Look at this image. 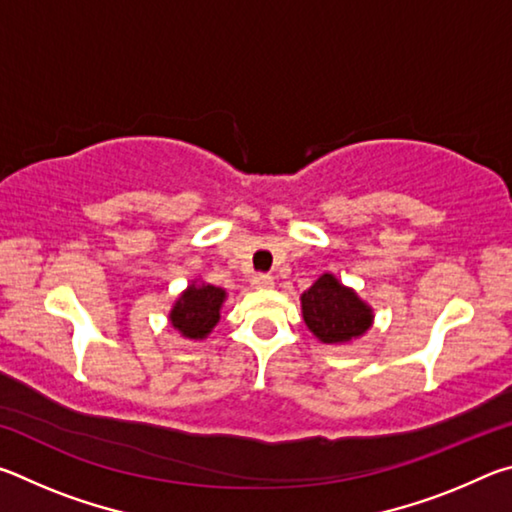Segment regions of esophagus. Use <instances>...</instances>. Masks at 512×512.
Here are the masks:
<instances>
[{"instance_id":"esophagus-1","label":"esophagus","mask_w":512,"mask_h":512,"mask_svg":"<svg viewBox=\"0 0 512 512\" xmlns=\"http://www.w3.org/2000/svg\"><path fill=\"white\" fill-rule=\"evenodd\" d=\"M253 284L257 289H273V277L268 275V273H257L255 277H253Z\"/></svg>"}]
</instances>
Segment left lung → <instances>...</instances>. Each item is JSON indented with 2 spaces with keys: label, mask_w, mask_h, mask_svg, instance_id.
I'll list each match as a JSON object with an SVG mask.
<instances>
[{
  "label": "left lung",
  "mask_w": 512,
  "mask_h": 512,
  "mask_svg": "<svg viewBox=\"0 0 512 512\" xmlns=\"http://www.w3.org/2000/svg\"><path fill=\"white\" fill-rule=\"evenodd\" d=\"M302 318L323 343H345L361 336L372 323V311L345 289L334 275H320L314 287L302 293Z\"/></svg>",
  "instance_id": "obj_1"
}]
</instances>
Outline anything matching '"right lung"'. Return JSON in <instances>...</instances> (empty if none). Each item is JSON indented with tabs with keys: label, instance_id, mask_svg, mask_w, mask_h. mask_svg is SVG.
I'll return each instance as SVG.
<instances>
[{
	"label": "right lung",
	"instance_id": "obj_1",
	"mask_svg": "<svg viewBox=\"0 0 512 512\" xmlns=\"http://www.w3.org/2000/svg\"><path fill=\"white\" fill-rule=\"evenodd\" d=\"M225 291L212 284H192L171 309V325L187 339H205L219 323Z\"/></svg>",
	"mask_w": 512,
	"mask_h": 512
}]
</instances>
